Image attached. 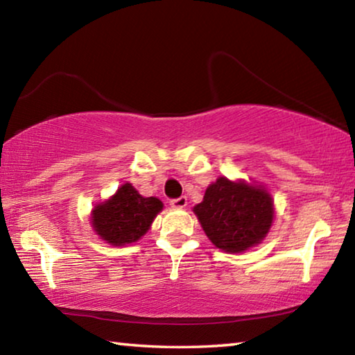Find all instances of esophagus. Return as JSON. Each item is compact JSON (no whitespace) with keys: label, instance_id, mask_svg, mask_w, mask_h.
<instances>
[{"label":"esophagus","instance_id":"obj_1","mask_svg":"<svg viewBox=\"0 0 355 355\" xmlns=\"http://www.w3.org/2000/svg\"><path fill=\"white\" fill-rule=\"evenodd\" d=\"M186 205H188V199H186L184 196L178 197V199H172L171 200V207L172 208H184Z\"/></svg>","mask_w":355,"mask_h":355}]
</instances>
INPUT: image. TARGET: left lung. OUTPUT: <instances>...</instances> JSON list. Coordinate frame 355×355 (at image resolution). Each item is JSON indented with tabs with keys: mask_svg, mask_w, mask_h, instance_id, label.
Here are the masks:
<instances>
[{
	"mask_svg": "<svg viewBox=\"0 0 355 355\" xmlns=\"http://www.w3.org/2000/svg\"><path fill=\"white\" fill-rule=\"evenodd\" d=\"M200 225L216 248L239 254L260 244L274 219V202L261 186L219 177L194 207Z\"/></svg>",
	"mask_w": 355,
	"mask_h": 355,
	"instance_id": "1",
	"label": "left lung"
}]
</instances>
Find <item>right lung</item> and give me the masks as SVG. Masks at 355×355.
Segmentation results:
<instances>
[{"instance_id":"obj_1","label":"right lung","mask_w":355,"mask_h":355,"mask_svg":"<svg viewBox=\"0 0 355 355\" xmlns=\"http://www.w3.org/2000/svg\"><path fill=\"white\" fill-rule=\"evenodd\" d=\"M163 202L142 197L131 183L120 186L116 194L92 209L91 224L103 241L112 245L131 244L146 235Z\"/></svg>"}]
</instances>
